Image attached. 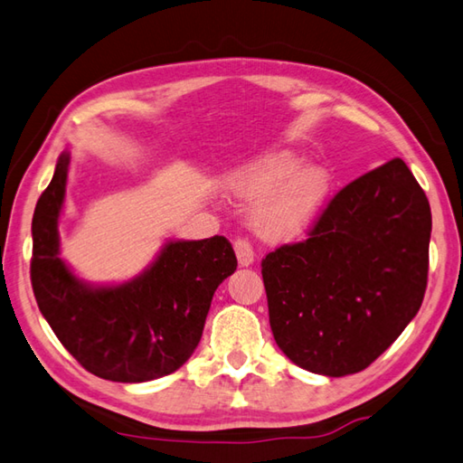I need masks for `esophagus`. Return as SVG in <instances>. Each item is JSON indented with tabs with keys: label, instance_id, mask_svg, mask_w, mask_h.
Listing matches in <instances>:
<instances>
[{
	"label": "esophagus",
	"instance_id": "34e87169",
	"mask_svg": "<svg viewBox=\"0 0 463 463\" xmlns=\"http://www.w3.org/2000/svg\"><path fill=\"white\" fill-rule=\"evenodd\" d=\"M232 247H234V252H237V259H239V265L241 267L252 265V260H255V250H252L250 242L247 239L239 237L237 241L232 242Z\"/></svg>",
	"mask_w": 463,
	"mask_h": 463
}]
</instances>
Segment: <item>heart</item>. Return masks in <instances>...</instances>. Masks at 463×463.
Segmentation results:
<instances>
[{
  "label": "heart",
  "instance_id": "1",
  "mask_svg": "<svg viewBox=\"0 0 463 463\" xmlns=\"http://www.w3.org/2000/svg\"><path fill=\"white\" fill-rule=\"evenodd\" d=\"M331 186L323 168H305L291 152H280L242 175L234 190L244 201L262 203L259 231L269 239H288L303 232L323 206Z\"/></svg>",
  "mask_w": 463,
  "mask_h": 463
}]
</instances>
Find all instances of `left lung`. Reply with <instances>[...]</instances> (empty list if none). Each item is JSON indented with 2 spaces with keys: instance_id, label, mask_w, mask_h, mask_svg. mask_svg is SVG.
Wrapping results in <instances>:
<instances>
[{
  "instance_id": "obj_1",
  "label": "left lung",
  "mask_w": 463,
  "mask_h": 463,
  "mask_svg": "<svg viewBox=\"0 0 463 463\" xmlns=\"http://www.w3.org/2000/svg\"><path fill=\"white\" fill-rule=\"evenodd\" d=\"M430 237L428 196L402 158L341 188L305 241L260 262L280 351L329 377L369 367L420 311Z\"/></svg>"
}]
</instances>
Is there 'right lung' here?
Returning <instances> with one entry per match:
<instances>
[{
	"instance_id": "add662e5",
	"label": "right lung",
	"mask_w": 463,
	"mask_h": 463,
	"mask_svg": "<svg viewBox=\"0 0 463 463\" xmlns=\"http://www.w3.org/2000/svg\"><path fill=\"white\" fill-rule=\"evenodd\" d=\"M70 154H61L32 219V287L52 331L78 364L108 382L175 373L203 337L213 295L237 270L224 237L175 241L130 283L90 287L60 259L58 219Z\"/></svg>"
}]
</instances>
